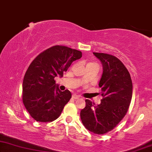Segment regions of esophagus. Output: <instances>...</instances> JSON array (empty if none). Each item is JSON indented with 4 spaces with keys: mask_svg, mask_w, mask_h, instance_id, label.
Wrapping results in <instances>:
<instances>
[{
    "mask_svg": "<svg viewBox=\"0 0 152 152\" xmlns=\"http://www.w3.org/2000/svg\"><path fill=\"white\" fill-rule=\"evenodd\" d=\"M72 98H74V99H78V98H80V96L79 95H76V94H73L72 95Z\"/></svg>",
    "mask_w": 152,
    "mask_h": 152,
    "instance_id": "34e87169",
    "label": "esophagus"
}]
</instances>
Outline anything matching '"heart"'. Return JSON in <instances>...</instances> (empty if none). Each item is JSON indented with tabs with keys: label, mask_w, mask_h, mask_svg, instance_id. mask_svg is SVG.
Returning <instances> with one entry per match:
<instances>
[{
	"label": "heart",
	"mask_w": 152,
	"mask_h": 152,
	"mask_svg": "<svg viewBox=\"0 0 152 152\" xmlns=\"http://www.w3.org/2000/svg\"><path fill=\"white\" fill-rule=\"evenodd\" d=\"M91 64H95V63H89L87 64V65H91ZM95 65H96V64H95Z\"/></svg>",
	"instance_id": "obj_1"
}]
</instances>
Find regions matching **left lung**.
<instances>
[{"label":"left lung","mask_w":152,"mask_h":152,"mask_svg":"<svg viewBox=\"0 0 152 152\" xmlns=\"http://www.w3.org/2000/svg\"><path fill=\"white\" fill-rule=\"evenodd\" d=\"M103 67L98 86L102 96L100 104L85 100L80 111L83 125L89 132L104 134L112 131L127 114L132 97V82L129 72L114 56L94 52Z\"/></svg>","instance_id":"1"}]
</instances>
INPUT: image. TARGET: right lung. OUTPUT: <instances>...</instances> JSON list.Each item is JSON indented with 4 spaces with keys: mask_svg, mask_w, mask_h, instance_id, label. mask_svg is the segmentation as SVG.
<instances>
[{
    "mask_svg": "<svg viewBox=\"0 0 152 152\" xmlns=\"http://www.w3.org/2000/svg\"><path fill=\"white\" fill-rule=\"evenodd\" d=\"M82 57L80 51L63 45L47 49L34 58L23 82V102L36 121L49 123L58 118L72 94L61 91L55 77L63 76L73 61Z\"/></svg>",
    "mask_w": 152,
    "mask_h": 152,
    "instance_id": "obj_1",
    "label": "right lung"
}]
</instances>
